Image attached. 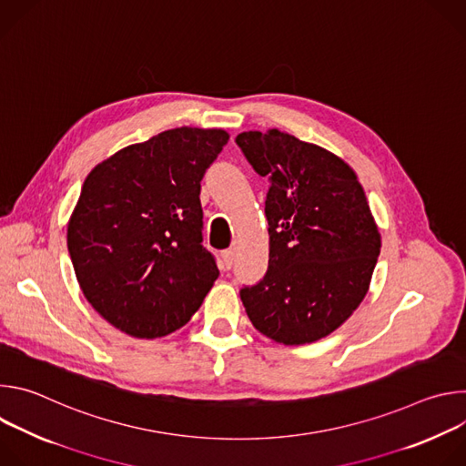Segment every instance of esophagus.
Masks as SVG:
<instances>
[{"instance_id":"esophagus-1","label":"esophagus","mask_w":466,"mask_h":466,"mask_svg":"<svg viewBox=\"0 0 466 466\" xmlns=\"http://www.w3.org/2000/svg\"><path fill=\"white\" fill-rule=\"evenodd\" d=\"M234 248H227L221 252V258H223V263H225V269H230L232 263H234Z\"/></svg>"}]
</instances>
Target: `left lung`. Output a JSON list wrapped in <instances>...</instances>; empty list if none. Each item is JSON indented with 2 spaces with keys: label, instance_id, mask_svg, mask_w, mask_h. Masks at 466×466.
Wrapping results in <instances>:
<instances>
[{
  "label": "left lung",
  "instance_id": "1",
  "mask_svg": "<svg viewBox=\"0 0 466 466\" xmlns=\"http://www.w3.org/2000/svg\"><path fill=\"white\" fill-rule=\"evenodd\" d=\"M236 144L271 182L269 268L239 291L245 311L277 343L319 341L369 291L381 238L365 191L345 160L279 128L241 132Z\"/></svg>",
  "mask_w": 466,
  "mask_h": 466
}]
</instances>
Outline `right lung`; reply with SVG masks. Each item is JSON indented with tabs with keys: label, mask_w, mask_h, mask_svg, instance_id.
Returning <instances> with one entry per match:
<instances>
[{
	"label": "right lung",
	"mask_w": 466,
	"mask_h": 466,
	"mask_svg": "<svg viewBox=\"0 0 466 466\" xmlns=\"http://www.w3.org/2000/svg\"><path fill=\"white\" fill-rule=\"evenodd\" d=\"M227 142L223 128L178 127L117 151L86 177L68 250L86 300L125 334H171L218 280L198 193Z\"/></svg>",
	"instance_id": "right-lung-1"
}]
</instances>
